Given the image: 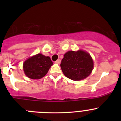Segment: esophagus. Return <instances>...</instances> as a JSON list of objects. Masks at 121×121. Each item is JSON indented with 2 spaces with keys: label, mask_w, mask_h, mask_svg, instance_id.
Instances as JSON below:
<instances>
[{
  "label": "esophagus",
  "mask_w": 121,
  "mask_h": 121,
  "mask_svg": "<svg viewBox=\"0 0 121 121\" xmlns=\"http://www.w3.org/2000/svg\"><path fill=\"white\" fill-rule=\"evenodd\" d=\"M55 63H56V64H59L60 63V59H57V60H56V61L55 62Z\"/></svg>",
  "instance_id": "1"
}]
</instances>
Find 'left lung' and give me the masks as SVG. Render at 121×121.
Masks as SVG:
<instances>
[{"label":"left lung","mask_w":121,"mask_h":121,"mask_svg":"<svg viewBox=\"0 0 121 121\" xmlns=\"http://www.w3.org/2000/svg\"><path fill=\"white\" fill-rule=\"evenodd\" d=\"M60 67L66 77L73 81H80L90 74L93 61L90 55L85 51H70L64 54Z\"/></svg>","instance_id":"obj_1"}]
</instances>
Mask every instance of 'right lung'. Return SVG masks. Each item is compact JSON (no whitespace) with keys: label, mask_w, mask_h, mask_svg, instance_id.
<instances>
[{"label":"right lung","mask_w":121,"mask_h":121,"mask_svg":"<svg viewBox=\"0 0 121 121\" xmlns=\"http://www.w3.org/2000/svg\"><path fill=\"white\" fill-rule=\"evenodd\" d=\"M53 64L48 56L37 54L29 58L23 64V71L29 78L39 79L48 73Z\"/></svg>","instance_id":"obj_1"}]
</instances>
